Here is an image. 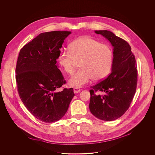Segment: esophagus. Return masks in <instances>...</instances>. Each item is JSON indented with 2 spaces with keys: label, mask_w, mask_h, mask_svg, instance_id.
I'll return each instance as SVG.
<instances>
[{
  "label": "esophagus",
  "mask_w": 155,
  "mask_h": 155,
  "mask_svg": "<svg viewBox=\"0 0 155 155\" xmlns=\"http://www.w3.org/2000/svg\"><path fill=\"white\" fill-rule=\"evenodd\" d=\"M81 91V89L80 88H74V92L75 94H77V93H79Z\"/></svg>",
  "instance_id": "1"
}]
</instances>
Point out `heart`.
Masks as SVG:
<instances>
[{"mask_svg":"<svg viewBox=\"0 0 155 155\" xmlns=\"http://www.w3.org/2000/svg\"><path fill=\"white\" fill-rule=\"evenodd\" d=\"M68 48L69 51H61L58 57V63L63 70L72 74L76 61L81 60V68L68 82L70 86L82 87L92 79L95 81L104 79L110 72L113 54L108 45L85 36L71 42Z\"/></svg>","mask_w":155,"mask_h":155,"instance_id":"b5f03b06","label":"heart"}]
</instances>
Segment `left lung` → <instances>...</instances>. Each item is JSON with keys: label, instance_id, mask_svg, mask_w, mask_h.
Wrapping results in <instances>:
<instances>
[{"label": "left lung", "instance_id": "1", "mask_svg": "<svg viewBox=\"0 0 155 155\" xmlns=\"http://www.w3.org/2000/svg\"><path fill=\"white\" fill-rule=\"evenodd\" d=\"M113 47L110 74L89 90V110L96 117L111 121L122 116L130 106L137 84V70L134 55L128 43L108 30H95ZM105 92L104 96L95 92Z\"/></svg>", "mask_w": 155, "mask_h": 155}]
</instances>
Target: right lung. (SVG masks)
I'll list each match as a JSON object with an SVG mask.
<instances>
[{
  "label": "right lung",
  "mask_w": 155,
  "mask_h": 155,
  "mask_svg": "<svg viewBox=\"0 0 155 155\" xmlns=\"http://www.w3.org/2000/svg\"><path fill=\"white\" fill-rule=\"evenodd\" d=\"M68 31L42 33L21 49L15 73L21 101L36 118L46 123L61 119L74 96L73 88H59L66 83L57 60Z\"/></svg>",
  "instance_id": "1"
}]
</instances>
